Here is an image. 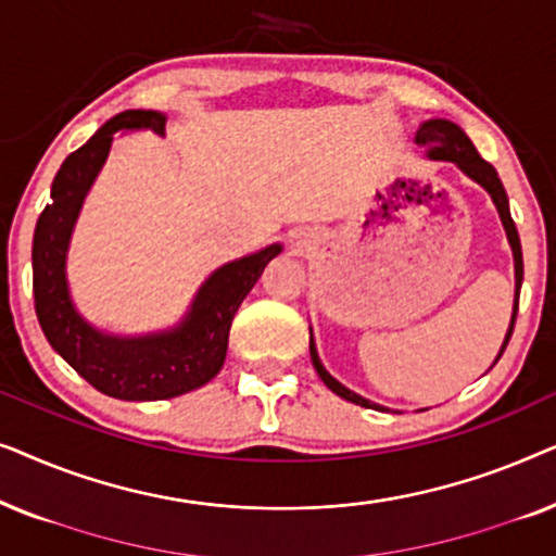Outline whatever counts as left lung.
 <instances>
[{
  "mask_svg": "<svg viewBox=\"0 0 556 556\" xmlns=\"http://www.w3.org/2000/svg\"><path fill=\"white\" fill-rule=\"evenodd\" d=\"M415 141L422 143L425 147V154L432 162H453L458 169L466 174L476 181V185H481L485 192L491 194L493 204H496L498 210V217H501V225H504L506 230V238H508V245H511V253H514V278H516V291H514V311H511V324H508V331L504 337V344H501L496 359V364L501 359V354H504V349L508 344V339H511V331H514V321H516V311H519V291H521V280H523V257H521V240H519V232H516V225L511 219V210H508V197H506V189L501 185L496 169L489 162H483L481 154H478L473 141L468 139L466 131L458 124H453V121L447 118H428L422 121L420 128L415 131ZM311 362H314V367L318 371V377L324 379V384L329 387L333 394H339V397H344L349 402H354V405H362V407H371V409H384L382 405H377V402H371L367 397H362V394H356L349 390L339 382V379H333L326 367L318 359V352H316V344H314V333H311ZM491 364V367H493Z\"/></svg>",
  "mask_w": 556,
  "mask_h": 556,
  "instance_id": "obj_1",
  "label": "left lung"
}]
</instances>
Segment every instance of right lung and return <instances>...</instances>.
<instances>
[{"instance_id": "obj_1", "label": "right lung", "mask_w": 556, "mask_h": 556, "mask_svg": "<svg viewBox=\"0 0 556 556\" xmlns=\"http://www.w3.org/2000/svg\"><path fill=\"white\" fill-rule=\"evenodd\" d=\"M162 111H124L98 128L78 151L65 159L50 189L33 240L35 311L50 346L96 387L128 402L169 400L200 390L223 369L232 318L253 291L265 265L283 245L257 250L212 270L194 293L192 306L172 329L111 333L98 329L73 303L67 286V250L83 202L109 159L116 131H154L164 136Z\"/></svg>"}]
</instances>
